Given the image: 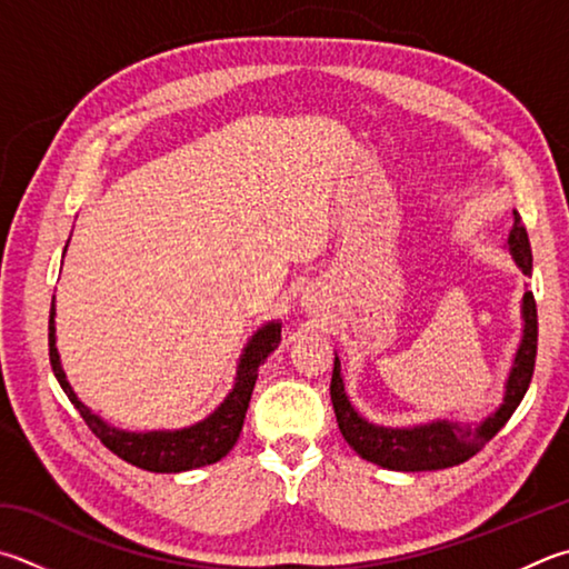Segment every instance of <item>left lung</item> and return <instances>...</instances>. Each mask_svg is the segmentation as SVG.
<instances>
[{"label":"left lung","mask_w":569,"mask_h":569,"mask_svg":"<svg viewBox=\"0 0 569 569\" xmlns=\"http://www.w3.org/2000/svg\"><path fill=\"white\" fill-rule=\"evenodd\" d=\"M510 253L522 268L525 276L532 273V251L528 241V231L522 229L520 216L515 213V226L510 231ZM522 343L505 390L502 406L485 418L478 428L458 426V422L438 420L418 428H380L358 416L346 396L343 378H340V360H333V378H330V402H333L338 428L350 448L368 462H376L380 468L420 472V470H442L470 460L472 456L488 446L498 436L505 422L525 398L535 373L537 358V306L532 291L522 298Z\"/></svg>","instance_id":"obj_1"}]
</instances>
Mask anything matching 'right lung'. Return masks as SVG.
<instances>
[{
    "mask_svg": "<svg viewBox=\"0 0 569 569\" xmlns=\"http://www.w3.org/2000/svg\"><path fill=\"white\" fill-rule=\"evenodd\" d=\"M57 338H54V301H51L49 311V363L54 376L59 380L61 390L67 392V398L74 402L79 416L84 418L89 430L104 442V446L127 460L137 465L141 470L151 472H181V470H193L203 468V465L219 462L226 452H229L236 440L241 436L246 410H249L251 392L258 378V366L266 363V358L273 353L281 343V323H268L251 338V343L246 346L241 363H239V376H236V386L229 392L219 410H213L209 418L196 422L191 428L183 430H153V432H127L107 426L104 420L94 416L84 402H81L71 386L67 383L64 370L59 363L57 353Z\"/></svg>",
    "mask_w": 569,
    "mask_h": 569,
    "instance_id": "1",
    "label": "right lung"
}]
</instances>
